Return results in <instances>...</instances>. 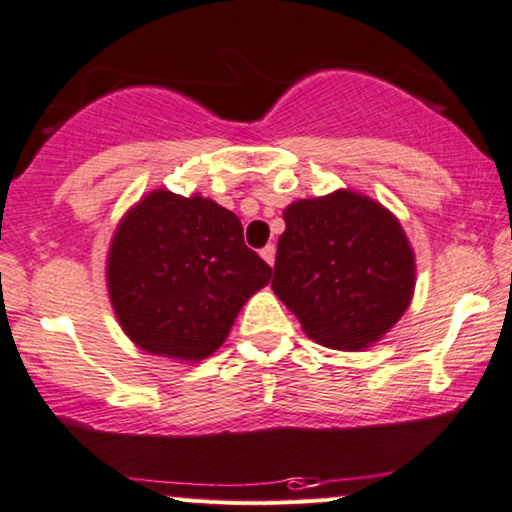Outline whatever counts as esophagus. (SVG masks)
Listing matches in <instances>:
<instances>
[{
	"mask_svg": "<svg viewBox=\"0 0 512 512\" xmlns=\"http://www.w3.org/2000/svg\"><path fill=\"white\" fill-rule=\"evenodd\" d=\"M260 255H262V260L269 264V267H274V262H276V248H274V245H267V248H262Z\"/></svg>",
	"mask_w": 512,
	"mask_h": 512,
	"instance_id": "esophagus-1",
	"label": "esophagus"
}]
</instances>
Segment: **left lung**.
Returning <instances> with one entry per match:
<instances>
[{
	"mask_svg": "<svg viewBox=\"0 0 512 512\" xmlns=\"http://www.w3.org/2000/svg\"><path fill=\"white\" fill-rule=\"evenodd\" d=\"M278 238L276 297L313 342L363 351L403 318L417 257L403 224L370 196L337 189L292 201Z\"/></svg>",
	"mask_w": 512,
	"mask_h": 512,
	"instance_id": "obj_1",
	"label": "left lung"
}]
</instances>
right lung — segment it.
Wrapping results in <instances>:
<instances>
[{"label": "right lung", "instance_id": "right-lung-1", "mask_svg": "<svg viewBox=\"0 0 512 512\" xmlns=\"http://www.w3.org/2000/svg\"><path fill=\"white\" fill-rule=\"evenodd\" d=\"M121 330L149 356L199 363L220 349L271 267L243 243L241 220L201 194L152 189L126 210L107 250Z\"/></svg>", "mask_w": 512, "mask_h": 512}]
</instances>
